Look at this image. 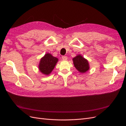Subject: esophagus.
I'll return each instance as SVG.
<instances>
[{
    "label": "esophagus",
    "instance_id": "1",
    "mask_svg": "<svg viewBox=\"0 0 126 126\" xmlns=\"http://www.w3.org/2000/svg\"><path fill=\"white\" fill-rule=\"evenodd\" d=\"M62 59L63 60H66L67 59V56H63L62 57Z\"/></svg>",
    "mask_w": 126,
    "mask_h": 126
}]
</instances>
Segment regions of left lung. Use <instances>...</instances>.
Segmentation results:
<instances>
[{"instance_id": "obj_1", "label": "left lung", "mask_w": 126, "mask_h": 126, "mask_svg": "<svg viewBox=\"0 0 126 126\" xmlns=\"http://www.w3.org/2000/svg\"><path fill=\"white\" fill-rule=\"evenodd\" d=\"M75 67L80 73L84 74L89 69L88 61L81 55H78L72 58Z\"/></svg>"}]
</instances>
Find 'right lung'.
Returning a JSON list of instances; mask_svg holds the SVG:
<instances>
[{"mask_svg": "<svg viewBox=\"0 0 126 126\" xmlns=\"http://www.w3.org/2000/svg\"><path fill=\"white\" fill-rule=\"evenodd\" d=\"M58 62V58L49 53H47L40 59L38 65L39 70L43 74L48 76L54 70Z\"/></svg>", "mask_w": 126, "mask_h": 126, "instance_id": "obj_1", "label": "right lung"}]
</instances>
